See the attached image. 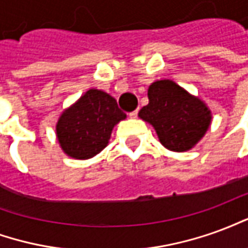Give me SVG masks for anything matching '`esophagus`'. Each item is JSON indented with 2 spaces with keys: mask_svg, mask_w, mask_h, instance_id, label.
<instances>
[{
  "mask_svg": "<svg viewBox=\"0 0 248 248\" xmlns=\"http://www.w3.org/2000/svg\"><path fill=\"white\" fill-rule=\"evenodd\" d=\"M129 117H130V118H133V119L137 118V117H138V110H134V111H131V113L129 114Z\"/></svg>",
  "mask_w": 248,
  "mask_h": 248,
  "instance_id": "1",
  "label": "esophagus"
}]
</instances>
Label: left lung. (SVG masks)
I'll list each match as a JSON object with an SVG mask.
<instances>
[{"label":"left lung","mask_w":248,"mask_h":248,"mask_svg":"<svg viewBox=\"0 0 248 248\" xmlns=\"http://www.w3.org/2000/svg\"><path fill=\"white\" fill-rule=\"evenodd\" d=\"M147 97L149 105L138 115L155 129L159 142L169 150H191L211 124L207 105L171 79L153 82Z\"/></svg>","instance_id":"left-lung-1"}]
</instances>
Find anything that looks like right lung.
<instances>
[{"mask_svg":"<svg viewBox=\"0 0 248 248\" xmlns=\"http://www.w3.org/2000/svg\"><path fill=\"white\" fill-rule=\"evenodd\" d=\"M124 118L110 94L90 89L62 111L56 124L57 140L67 156L89 159L108 145L114 126Z\"/></svg>","mask_w":248,"mask_h":248,"instance_id":"1","label":"right lung"}]
</instances>
